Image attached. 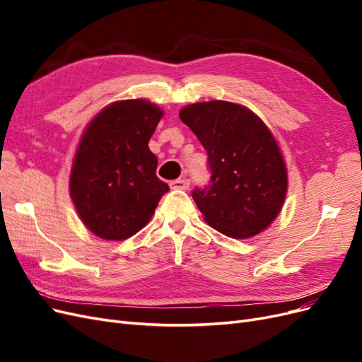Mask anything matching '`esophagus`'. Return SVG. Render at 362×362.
<instances>
[{
  "label": "esophagus",
  "instance_id": "esophagus-1",
  "mask_svg": "<svg viewBox=\"0 0 362 362\" xmlns=\"http://www.w3.org/2000/svg\"><path fill=\"white\" fill-rule=\"evenodd\" d=\"M170 189L173 190H187L190 187V181L189 180H175V181H170Z\"/></svg>",
  "mask_w": 362,
  "mask_h": 362
}]
</instances>
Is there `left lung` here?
Instances as JSON below:
<instances>
[{
	"label": "left lung",
	"mask_w": 362,
	"mask_h": 362,
	"mask_svg": "<svg viewBox=\"0 0 362 362\" xmlns=\"http://www.w3.org/2000/svg\"><path fill=\"white\" fill-rule=\"evenodd\" d=\"M180 117L210 164L211 184L193 192L204 221L231 238L264 231L288 189L286 161L269 127L247 107L217 100L185 105Z\"/></svg>",
	"instance_id": "left-lung-1"
}]
</instances>
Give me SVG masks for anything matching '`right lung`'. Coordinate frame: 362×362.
I'll return each instance as SVG.
<instances>
[{"label": "right lung", "instance_id": "obj_1", "mask_svg": "<svg viewBox=\"0 0 362 362\" xmlns=\"http://www.w3.org/2000/svg\"><path fill=\"white\" fill-rule=\"evenodd\" d=\"M164 112L146 100L104 107L76 146L69 194L84 226L103 240H125L149 221L169 185L157 178L149 139Z\"/></svg>", "mask_w": 362, "mask_h": 362}]
</instances>
